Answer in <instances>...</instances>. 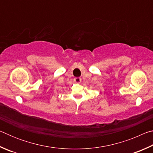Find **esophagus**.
<instances>
[{
  "label": "esophagus",
  "mask_w": 153,
  "mask_h": 153,
  "mask_svg": "<svg viewBox=\"0 0 153 153\" xmlns=\"http://www.w3.org/2000/svg\"><path fill=\"white\" fill-rule=\"evenodd\" d=\"M82 79L80 78V77H75L74 78V82L76 83H79L80 82H81Z\"/></svg>",
  "instance_id": "esophagus-1"
}]
</instances>
